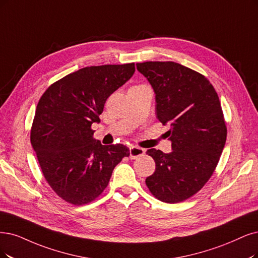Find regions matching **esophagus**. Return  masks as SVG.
Masks as SVG:
<instances>
[{"label": "esophagus", "instance_id": "34e87169", "mask_svg": "<svg viewBox=\"0 0 258 258\" xmlns=\"http://www.w3.org/2000/svg\"><path fill=\"white\" fill-rule=\"evenodd\" d=\"M146 150L145 149H141L139 147H131L130 148V157L132 159H135L139 156H142L145 154Z\"/></svg>", "mask_w": 258, "mask_h": 258}]
</instances>
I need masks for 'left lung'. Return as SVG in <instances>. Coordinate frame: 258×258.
<instances>
[{
	"label": "left lung",
	"instance_id": "left-lung-1",
	"mask_svg": "<svg viewBox=\"0 0 258 258\" xmlns=\"http://www.w3.org/2000/svg\"><path fill=\"white\" fill-rule=\"evenodd\" d=\"M155 93L156 117L169 123L172 152L150 149L155 172L146 178L152 195L178 203L197 194L211 178L226 141V126L213 85L191 69L173 61L137 63Z\"/></svg>",
	"mask_w": 258,
	"mask_h": 258
}]
</instances>
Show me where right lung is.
I'll use <instances>...</instances> for the list:
<instances>
[{
  "label": "right lung",
  "instance_id": "add662e5",
  "mask_svg": "<svg viewBox=\"0 0 258 258\" xmlns=\"http://www.w3.org/2000/svg\"><path fill=\"white\" fill-rule=\"evenodd\" d=\"M135 72V63L86 67L57 81L38 102L31 144L46 182L64 201L87 204L107 187L130 149L93 138L104 104Z\"/></svg>",
  "mask_w": 258,
  "mask_h": 258
}]
</instances>
